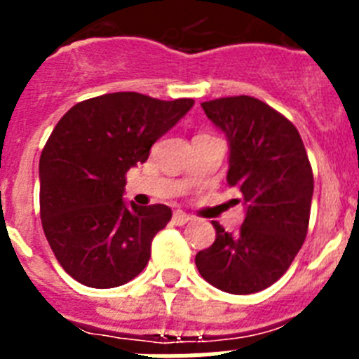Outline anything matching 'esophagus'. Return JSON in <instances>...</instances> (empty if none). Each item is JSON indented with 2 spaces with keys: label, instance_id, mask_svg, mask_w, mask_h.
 <instances>
[{
  "label": "esophagus",
  "instance_id": "1",
  "mask_svg": "<svg viewBox=\"0 0 359 359\" xmlns=\"http://www.w3.org/2000/svg\"><path fill=\"white\" fill-rule=\"evenodd\" d=\"M190 221V215L185 214V212L182 210H176L172 214V223L176 224V226H183V224H187Z\"/></svg>",
  "mask_w": 359,
  "mask_h": 359
}]
</instances>
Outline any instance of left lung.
Returning <instances> with one entry per match:
<instances>
[{"label":"left lung","instance_id":"1","mask_svg":"<svg viewBox=\"0 0 359 359\" xmlns=\"http://www.w3.org/2000/svg\"><path fill=\"white\" fill-rule=\"evenodd\" d=\"M201 107L226 135V182L241 190L246 217L236 236L214 221L215 241L196 266L217 290L257 293L286 273L306 241L315 189L309 158L293 123L259 98H215Z\"/></svg>","mask_w":359,"mask_h":359}]
</instances>
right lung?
<instances>
[{"instance_id":"add662e5","label":"right lung","mask_w":359,"mask_h":359,"mask_svg":"<svg viewBox=\"0 0 359 359\" xmlns=\"http://www.w3.org/2000/svg\"><path fill=\"white\" fill-rule=\"evenodd\" d=\"M192 106V98L118 91L75 104L59 120L39 160L41 221L53 255L77 282L116 287L147 266L172 210L126 205V174Z\"/></svg>"}]
</instances>
